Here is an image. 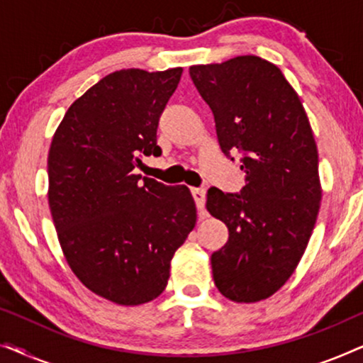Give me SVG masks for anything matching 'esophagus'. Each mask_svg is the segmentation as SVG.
Wrapping results in <instances>:
<instances>
[{"label": "esophagus", "mask_w": 363, "mask_h": 363, "mask_svg": "<svg viewBox=\"0 0 363 363\" xmlns=\"http://www.w3.org/2000/svg\"><path fill=\"white\" fill-rule=\"evenodd\" d=\"M191 195H193V200L196 203L198 210H203L206 201V191L203 190V188H191Z\"/></svg>", "instance_id": "obj_1"}]
</instances>
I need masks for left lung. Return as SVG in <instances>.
<instances>
[{"label":"left lung","mask_w":363,"mask_h":363,"mask_svg":"<svg viewBox=\"0 0 363 363\" xmlns=\"http://www.w3.org/2000/svg\"><path fill=\"white\" fill-rule=\"evenodd\" d=\"M221 152L242 153L241 193L208 190L230 238L211 255L218 291L235 302L274 294L304 255L320 208L319 155L302 102L281 69L257 56L190 67ZM233 160V158H231Z\"/></svg>","instance_id":"left-lung-1"}]
</instances>
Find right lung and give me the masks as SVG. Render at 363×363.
<instances>
[{"label":"right lung","mask_w":363,"mask_h":363,"mask_svg":"<svg viewBox=\"0 0 363 363\" xmlns=\"http://www.w3.org/2000/svg\"><path fill=\"white\" fill-rule=\"evenodd\" d=\"M183 69H122L67 108L48 155V200L67 264L87 289L121 306L165 291L170 261L195 228L186 186L135 175L155 155L157 127Z\"/></svg>","instance_id":"1"}]
</instances>
